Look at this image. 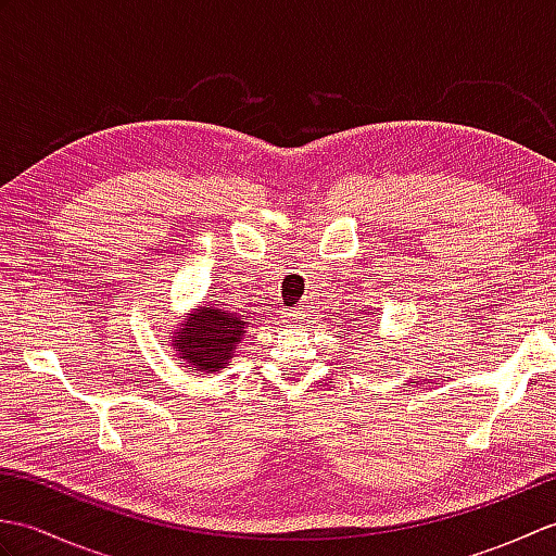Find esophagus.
Segmentation results:
<instances>
[{
    "instance_id": "esophagus-1",
    "label": "esophagus",
    "mask_w": 556,
    "mask_h": 556,
    "mask_svg": "<svg viewBox=\"0 0 556 556\" xmlns=\"http://www.w3.org/2000/svg\"><path fill=\"white\" fill-rule=\"evenodd\" d=\"M287 315H289L291 323H303L305 317H308V308H293V311H289Z\"/></svg>"
}]
</instances>
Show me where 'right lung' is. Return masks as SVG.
Returning <instances> with one entry per match:
<instances>
[{"instance_id":"add662e5","label":"right lung","mask_w":556,"mask_h":556,"mask_svg":"<svg viewBox=\"0 0 556 556\" xmlns=\"http://www.w3.org/2000/svg\"><path fill=\"white\" fill-rule=\"evenodd\" d=\"M224 305V303H222ZM245 317L210 303V308L195 311V315L181 329L174 332V349L181 353L188 368L215 372L231 353L245 332Z\"/></svg>"}]
</instances>
